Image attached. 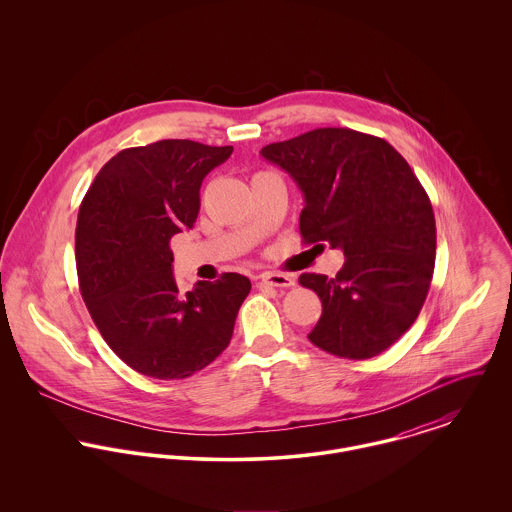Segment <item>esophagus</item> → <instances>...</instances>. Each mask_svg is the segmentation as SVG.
<instances>
[{
	"instance_id": "obj_1",
	"label": "esophagus",
	"mask_w": 512,
	"mask_h": 512,
	"mask_svg": "<svg viewBox=\"0 0 512 512\" xmlns=\"http://www.w3.org/2000/svg\"><path fill=\"white\" fill-rule=\"evenodd\" d=\"M260 280L266 284V286H272V288H292L295 284L292 276L288 274H280V272H264L260 276Z\"/></svg>"
}]
</instances>
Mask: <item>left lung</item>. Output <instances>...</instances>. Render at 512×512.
I'll return each mask as SVG.
<instances>
[{"instance_id": "obj_1", "label": "left lung", "mask_w": 512, "mask_h": 512, "mask_svg": "<svg viewBox=\"0 0 512 512\" xmlns=\"http://www.w3.org/2000/svg\"><path fill=\"white\" fill-rule=\"evenodd\" d=\"M260 153L303 193V240L345 254L335 278L299 276L323 303L309 341L353 361L380 355L410 329L430 290L436 219L424 187L388 142L349 128H317Z\"/></svg>"}]
</instances>
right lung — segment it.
<instances>
[{"label": "right lung", "mask_w": 512, "mask_h": 512, "mask_svg": "<svg viewBox=\"0 0 512 512\" xmlns=\"http://www.w3.org/2000/svg\"><path fill=\"white\" fill-rule=\"evenodd\" d=\"M232 153L161 140L116 153L86 191L76 220L82 299L108 347L136 372L179 380L228 347L246 276L228 272L181 293L169 240L193 228L201 183Z\"/></svg>", "instance_id": "right-lung-1"}]
</instances>
